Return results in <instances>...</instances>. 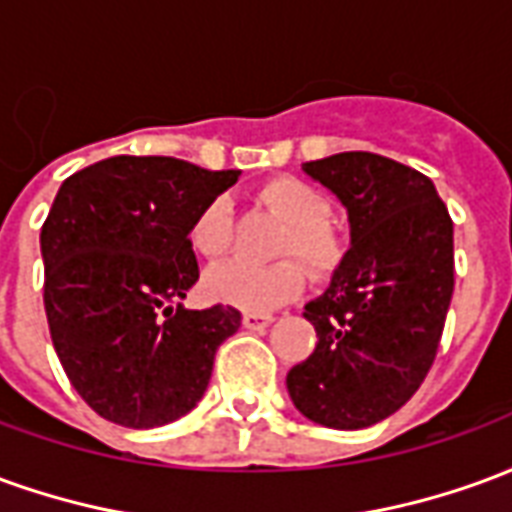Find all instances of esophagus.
<instances>
[{"instance_id": "esophagus-1", "label": "esophagus", "mask_w": 512, "mask_h": 512, "mask_svg": "<svg viewBox=\"0 0 512 512\" xmlns=\"http://www.w3.org/2000/svg\"><path fill=\"white\" fill-rule=\"evenodd\" d=\"M274 321V315H268V312H244V323L246 329H252V332H260V329H266L268 323Z\"/></svg>"}]
</instances>
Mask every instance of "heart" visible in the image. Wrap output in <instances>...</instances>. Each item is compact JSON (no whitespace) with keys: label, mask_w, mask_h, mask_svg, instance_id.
I'll use <instances>...</instances> for the list:
<instances>
[{"label":"heart","mask_w":512,"mask_h":512,"mask_svg":"<svg viewBox=\"0 0 512 512\" xmlns=\"http://www.w3.org/2000/svg\"><path fill=\"white\" fill-rule=\"evenodd\" d=\"M257 197L266 202L279 219L290 224V233L282 241V255H299L307 266L326 277L343 260V241L334 233L332 202L310 183L299 178L266 180ZM191 246L202 257H222L233 241V208L224 197L211 200L191 224ZM205 293L219 304L235 307L244 312L277 310L290 299H296L307 274L296 260H279L271 266H257L249 260H230L211 268L205 274Z\"/></svg>","instance_id":"1"}]
</instances>
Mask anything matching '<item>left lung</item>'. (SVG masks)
Instances as JSON below:
<instances>
[{
	"mask_svg": "<svg viewBox=\"0 0 512 512\" xmlns=\"http://www.w3.org/2000/svg\"><path fill=\"white\" fill-rule=\"evenodd\" d=\"M301 169L343 202L351 249L304 307L318 345L288 373L290 400L323 428H370L436 359L455 288L452 219L433 180L386 156L354 150Z\"/></svg>",
	"mask_w": 512,
	"mask_h": 512,
	"instance_id": "left-lung-1",
	"label": "left lung"
}]
</instances>
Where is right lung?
I'll use <instances>...</instances> for the list:
<instances>
[{
  "instance_id": "1",
  "label": "right lung",
  "mask_w": 512,
  "mask_h": 512,
  "mask_svg": "<svg viewBox=\"0 0 512 512\" xmlns=\"http://www.w3.org/2000/svg\"><path fill=\"white\" fill-rule=\"evenodd\" d=\"M167 156H112L79 169L40 230L54 351L84 403L134 430L175 422L208 389L216 348L241 312L186 310L200 279L197 213L238 180Z\"/></svg>"
}]
</instances>
